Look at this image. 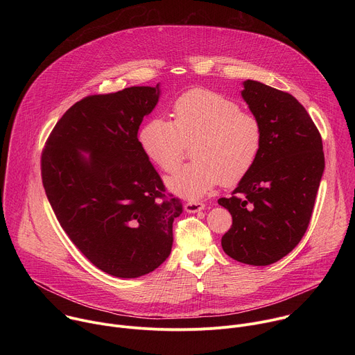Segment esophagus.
Instances as JSON below:
<instances>
[{
	"mask_svg": "<svg viewBox=\"0 0 355 355\" xmlns=\"http://www.w3.org/2000/svg\"><path fill=\"white\" fill-rule=\"evenodd\" d=\"M185 211L187 212H189V214H195V212H199V211H202V209H205V204H202V202H187L185 204Z\"/></svg>",
	"mask_w": 355,
	"mask_h": 355,
	"instance_id": "esophagus-1",
	"label": "esophagus"
}]
</instances>
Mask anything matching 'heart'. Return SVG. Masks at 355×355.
<instances>
[{
	"instance_id": "1",
	"label": "heart",
	"mask_w": 355,
	"mask_h": 355,
	"mask_svg": "<svg viewBox=\"0 0 355 355\" xmlns=\"http://www.w3.org/2000/svg\"><path fill=\"white\" fill-rule=\"evenodd\" d=\"M173 116V122L155 118L144 123L139 141L148 160L166 173L177 170L185 146L194 143L195 162L167 180L174 193L200 198L219 182H240L254 166L263 141L261 123L233 99L195 88L175 101Z\"/></svg>"
}]
</instances>
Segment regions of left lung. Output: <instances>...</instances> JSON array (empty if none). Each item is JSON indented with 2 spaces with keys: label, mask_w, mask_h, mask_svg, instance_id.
Instances as JSON below:
<instances>
[{
  "label": "left lung",
  "mask_w": 355,
  "mask_h": 355,
  "mask_svg": "<svg viewBox=\"0 0 355 355\" xmlns=\"http://www.w3.org/2000/svg\"><path fill=\"white\" fill-rule=\"evenodd\" d=\"M241 96L263 130L259 157L230 198L233 219L223 251L250 266H270L305 234L324 170L322 136L299 101L259 81L243 83Z\"/></svg>",
  "instance_id": "1"
}]
</instances>
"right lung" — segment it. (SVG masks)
Masks as SVG:
<instances>
[{
  "mask_svg": "<svg viewBox=\"0 0 355 355\" xmlns=\"http://www.w3.org/2000/svg\"><path fill=\"white\" fill-rule=\"evenodd\" d=\"M159 96V84L85 96L42 151V181L60 226L96 268L118 278L141 277L166 261L182 212L137 139Z\"/></svg>",
  "mask_w": 355,
  "mask_h": 355,
  "instance_id": "add662e5",
  "label": "right lung"
}]
</instances>
